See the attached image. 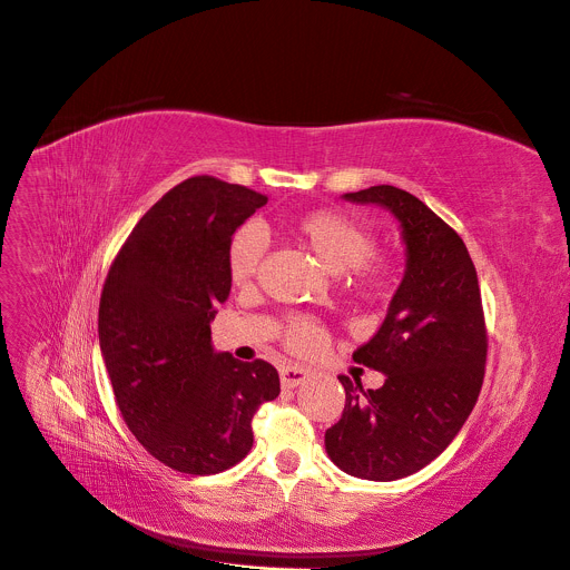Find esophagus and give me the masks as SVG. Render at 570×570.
<instances>
[{"label":"esophagus","mask_w":570,"mask_h":570,"mask_svg":"<svg viewBox=\"0 0 570 570\" xmlns=\"http://www.w3.org/2000/svg\"><path fill=\"white\" fill-rule=\"evenodd\" d=\"M279 379H282L284 387H295L309 379V370H305L301 365H286V367H282Z\"/></svg>","instance_id":"1"}]
</instances>
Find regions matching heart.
Listing matches in <instances>:
<instances>
[{
    "label": "heart",
    "mask_w": 570,
    "mask_h": 570,
    "mask_svg": "<svg viewBox=\"0 0 570 570\" xmlns=\"http://www.w3.org/2000/svg\"><path fill=\"white\" fill-rule=\"evenodd\" d=\"M293 235L316 254L331 269L344 273V288L367 303L391 301L397 284V263L376 252V237L367 224L342 209L316 207L305 209L291 219ZM267 252V235L258 224H243L228 239L226 267L235 286H247L256 279ZM284 346L293 353L309 355L323 344V327L316 318L295 314L284 323Z\"/></svg>",
    "instance_id": "1"
}]
</instances>
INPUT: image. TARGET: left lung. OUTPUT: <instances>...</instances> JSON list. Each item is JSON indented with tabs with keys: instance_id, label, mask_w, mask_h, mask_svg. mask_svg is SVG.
<instances>
[{
	"instance_id": "1",
	"label": "left lung",
	"mask_w": 570,
	"mask_h": 570,
	"mask_svg": "<svg viewBox=\"0 0 570 570\" xmlns=\"http://www.w3.org/2000/svg\"><path fill=\"white\" fill-rule=\"evenodd\" d=\"M376 203L402 224L406 275L379 333L353 361L383 372L363 391L340 376L346 404L325 430V451L346 473L397 481L428 466L451 443L481 395L488 327L481 286L462 237L413 194L379 185L344 196Z\"/></svg>"
}]
</instances>
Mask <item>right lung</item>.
Masks as SVG:
<instances>
[{
    "label": "right lung",
    "mask_w": 570,
    "mask_h": 570,
    "mask_svg": "<svg viewBox=\"0 0 570 570\" xmlns=\"http://www.w3.org/2000/svg\"><path fill=\"white\" fill-rule=\"evenodd\" d=\"M267 196L196 175L147 209L101 291L99 342L131 434L166 466L209 475L254 445L252 417L279 395L265 363L215 353L209 321L230 293L228 239Z\"/></svg>",
    "instance_id": "obj_1"
}]
</instances>
